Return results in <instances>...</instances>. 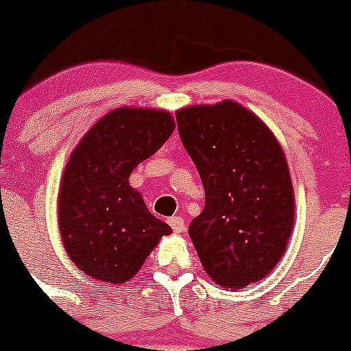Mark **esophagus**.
Listing matches in <instances>:
<instances>
[{
  "label": "esophagus",
  "mask_w": 351,
  "mask_h": 351,
  "mask_svg": "<svg viewBox=\"0 0 351 351\" xmlns=\"http://www.w3.org/2000/svg\"><path fill=\"white\" fill-rule=\"evenodd\" d=\"M168 224L171 226V229L175 232H182L185 229V221L182 217H169Z\"/></svg>",
  "instance_id": "34e87169"
}]
</instances>
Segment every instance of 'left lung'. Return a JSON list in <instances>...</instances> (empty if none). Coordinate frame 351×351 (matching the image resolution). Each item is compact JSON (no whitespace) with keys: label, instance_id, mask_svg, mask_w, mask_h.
<instances>
[{"label":"left lung","instance_id":"8db88e82","mask_svg":"<svg viewBox=\"0 0 351 351\" xmlns=\"http://www.w3.org/2000/svg\"><path fill=\"white\" fill-rule=\"evenodd\" d=\"M178 134L205 189L189 234L204 270L224 289L270 274L293 226V192L280 144L234 101L183 108Z\"/></svg>","mask_w":351,"mask_h":351}]
</instances>
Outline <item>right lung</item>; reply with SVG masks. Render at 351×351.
<instances>
[{
	"mask_svg": "<svg viewBox=\"0 0 351 351\" xmlns=\"http://www.w3.org/2000/svg\"><path fill=\"white\" fill-rule=\"evenodd\" d=\"M168 112L119 108L83 137L62 176L59 229L73 263L108 284L130 280L171 228L146 208L129 176L173 134Z\"/></svg>",
	"mask_w": 351,
	"mask_h": 351,
	"instance_id": "1",
	"label": "right lung"
}]
</instances>
